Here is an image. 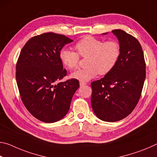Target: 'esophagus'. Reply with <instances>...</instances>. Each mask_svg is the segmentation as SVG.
I'll return each instance as SVG.
<instances>
[{
    "label": "esophagus",
    "mask_w": 157,
    "mask_h": 157,
    "mask_svg": "<svg viewBox=\"0 0 157 157\" xmlns=\"http://www.w3.org/2000/svg\"><path fill=\"white\" fill-rule=\"evenodd\" d=\"M87 84L86 83H85V82H79V85H80L81 86H84V85H86Z\"/></svg>",
    "instance_id": "1"
}]
</instances>
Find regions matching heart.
I'll return each instance as SVG.
<instances>
[{
	"label": "heart",
	"instance_id": "obj_1",
	"mask_svg": "<svg viewBox=\"0 0 157 157\" xmlns=\"http://www.w3.org/2000/svg\"><path fill=\"white\" fill-rule=\"evenodd\" d=\"M76 52L62 49L59 59L62 64L70 71L78 67L80 56L86 58L85 68L79 69L71 75L72 78L81 82H88L100 75H106L113 70L121 55V48L113 40L104 41L91 36H86L75 44Z\"/></svg>",
	"mask_w": 157,
	"mask_h": 157
}]
</instances>
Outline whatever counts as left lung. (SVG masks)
I'll list each match as a JSON object with an SVG mask.
<instances>
[{"mask_svg": "<svg viewBox=\"0 0 157 157\" xmlns=\"http://www.w3.org/2000/svg\"><path fill=\"white\" fill-rule=\"evenodd\" d=\"M112 33L120 45V57L111 72L91 84L92 109L98 118L106 122L121 121L132 112L145 79L144 55L139 41L122 30Z\"/></svg>", "mask_w": 157, "mask_h": 157, "instance_id": "left-lung-1", "label": "left lung"}]
</instances>
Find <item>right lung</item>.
Segmentation results:
<instances>
[{
    "mask_svg": "<svg viewBox=\"0 0 157 157\" xmlns=\"http://www.w3.org/2000/svg\"><path fill=\"white\" fill-rule=\"evenodd\" d=\"M73 41L62 34L44 33L29 39L21 50L16 66V79L25 107L38 120L59 121L68 113L79 81L59 82L66 75L59 52Z\"/></svg>",
    "mask_w": 157,
    "mask_h": 157,
    "instance_id": "add662e5",
    "label": "right lung"
}]
</instances>
